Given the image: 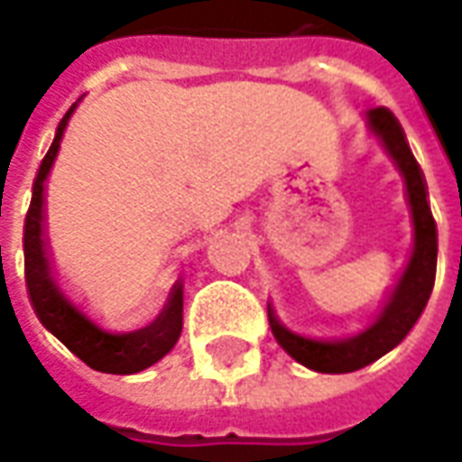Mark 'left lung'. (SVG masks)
<instances>
[{"label": "left lung", "instance_id": "obj_1", "mask_svg": "<svg viewBox=\"0 0 462 462\" xmlns=\"http://www.w3.org/2000/svg\"><path fill=\"white\" fill-rule=\"evenodd\" d=\"M367 130L383 142L385 152L393 157V162L405 180V195L411 205L412 217V254L402 275L393 287L388 302L383 305L380 315L353 337H310L290 330L277 320L275 310L267 305V318L273 335L290 357H295L300 365L310 367L315 373H353L360 367L375 363L377 357L398 347L405 335L412 330L422 310L430 300L435 282V264H438V227H435L433 212L428 205V185L422 177L420 164L415 162L405 132L400 127L395 115L385 107L370 109L365 115Z\"/></svg>", "mask_w": 462, "mask_h": 462}]
</instances>
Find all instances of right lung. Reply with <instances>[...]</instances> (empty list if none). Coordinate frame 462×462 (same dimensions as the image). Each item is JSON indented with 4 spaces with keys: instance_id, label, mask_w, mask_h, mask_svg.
<instances>
[{
    "instance_id": "right-lung-1",
    "label": "right lung",
    "mask_w": 462,
    "mask_h": 462,
    "mask_svg": "<svg viewBox=\"0 0 462 462\" xmlns=\"http://www.w3.org/2000/svg\"><path fill=\"white\" fill-rule=\"evenodd\" d=\"M77 105L67 109V115L54 132L50 152L44 154L40 172L32 187V205H29L27 220H24V277H27V292L32 308L37 312L40 322L47 330L72 350L79 360L99 373L112 375H132L154 365L162 360L180 340L182 332V295L185 285L177 280L170 292V300L162 312L154 318L147 328L132 332L109 330L105 325L95 322L85 310L79 308L57 280L51 275L50 260L44 253L42 240V222H44V185L51 172V164L60 152V142L67 130V122L74 115Z\"/></svg>"
}]
</instances>
